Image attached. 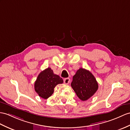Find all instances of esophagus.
<instances>
[{
	"instance_id": "34e87169",
	"label": "esophagus",
	"mask_w": 130,
	"mask_h": 130,
	"mask_svg": "<svg viewBox=\"0 0 130 130\" xmlns=\"http://www.w3.org/2000/svg\"><path fill=\"white\" fill-rule=\"evenodd\" d=\"M69 82H70V79L68 78H66L64 79V83L65 84H68L69 83Z\"/></svg>"
}]
</instances>
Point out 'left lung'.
Segmentation results:
<instances>
[{
    "instance_id": "1",
    "label": "left lung",
    "mask_w": 130,
    "mask_h": 130,
    "mask_svg": "<svg viewBox=\"0 0 130 130\" xmlns=\"http://www.w3.org/2000/svg\"><path fill=\"white\" fill-rule=\"evenodd\" d=\"M71 87L77 96L81 100L85 101L96 93L98 83L90 71L80 68L73 77Z\"/></svg>"
}]
</instances>
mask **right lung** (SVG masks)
I'll return each mask as SVG.
<instances>
[{"mask_svg":"<svg viewBox=\"0 0 130 130\" xmlns=\"http://www.w3.org/2000/svg\"><path fill=\"white\" fill-rule=\"evenodd\" d=\"M62 78L53 73L51 68L41 72L35 82L34 87L39 96L46 99L54 92V88L57 84L63 83Z\"/></svg>","mask_w":130,"mask_h":130,"instance_id":"1","label":"right lung"}]
</instances>
